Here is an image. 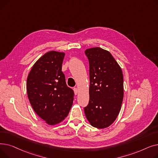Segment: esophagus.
I'll list each match as a JSON object with an SVG mask.
<instances>
[{"instance_id": "34e87169", "label": "esophagus", "mask_w": 158, "mask_h": 158, "mask_svg": "<svg viewBox=\"0 0 158 158\" xmlns=\"http://www.w3.org/2000/svg\"><path fill=\"white\" fill-rule=\"evenodd\" d=\"M73 91H74V94H75V95H77V94H78V89L77 88H73Z\"/></svg>"}]
</instances>
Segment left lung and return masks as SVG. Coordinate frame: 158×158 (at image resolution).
<instances>
[{
  "label": "left lung",
  "instance_id": "obj_1",
  "mask_svg": "<svg viewBox=\"0 0 158 158\" xmlns=\"http://www.w3.org/2000/svg\"><path fill=\"white\" fill-rule=\"evenodd\" d=\"M89 101L86 117L93 127L104 129L118 117L123 98V73L111 54L100 47L88 48Z\"/></svg>",
  "mask_w": 158,
  "mask_h": 158
}]
</instances>
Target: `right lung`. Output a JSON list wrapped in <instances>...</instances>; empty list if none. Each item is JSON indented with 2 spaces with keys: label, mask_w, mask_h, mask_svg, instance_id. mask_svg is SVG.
Segmentation results:
<instances>
[{
  "label": "right lung",
  "mask_w": 158,
  "mask_h": 158,
  "mask_svg": "<svg viewBox=\"0 0 158 158\" xmlns=\"http://www.w3.org/2000/svg\"><path fill=\"white\" fill-rule=\"evenodd\" d=\"M65 53L51 51L41 56L27 79V93L35 113L50 126L67 117L73 101V92L66 84L61 71Z\"/></svg>",
  "instance_id": "right-lung-1"
}]
</instances>
